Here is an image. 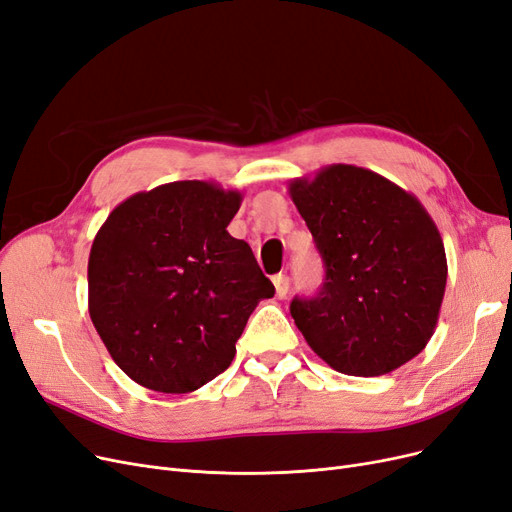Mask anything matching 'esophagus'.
I'll list each match as a JSON object with an SVG mask.
<instances>
[{
	"mask_svg": "<svg viewBox=\"0 0 512 512\" xmlns=\"http://www.w3.org/2000/svg\"><path fill=\"white\" fill-rule=\"evenodd\" d=\"M274 286H276V297L284 299L288 295V288H291V280H288V276L284 274H278L274 276Z\"/></svg>",
	"mask_w": 512,
	"mask_h": 512,
	"instance_id": "obj_1",
	"label": "esophagus"
}]
</instances>
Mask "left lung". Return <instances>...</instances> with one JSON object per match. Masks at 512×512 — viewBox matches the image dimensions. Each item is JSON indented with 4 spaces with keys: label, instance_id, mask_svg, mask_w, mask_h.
<instances>
[{
    "label": "left lung",
    "instance_id": "1",
    "mask_svg": "<svg viewBox=\"0 0 512 512\" xmlns=\"http://www.w3.org/2000/svg\"><path fill=\"white\" fill-rule=\"evenodd\" d=\"M288 194L316 240L326 278L291 316L307 345L337 372L381 376L431 341L448 259L418 198L355 165L295 177Z\"/></svg>",
    "mask_w": 512,
    "mask_h": 512
}]
</instances>
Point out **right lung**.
Returning a JSON list of instances; mask_svg holds the SVG:
<instances>
[{"instance_id": "add662e5", "label": "right lung", "mask_w": 512, "mask_h": 512, "mask_svg": "<svg viewBox=\"0 0 512 512\" xmlns=\"http://www.w3.org/2000/svg\"><path fill=\"white\" fill-rule=\"evenodd\" d=\"M242 192L184 180L138 192L98 230L87 307L138 385L190 393L224 372L249 316L274 297L251 247L228 234Z\"/></svg>"}]
</instances>
